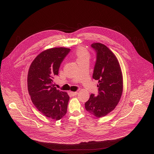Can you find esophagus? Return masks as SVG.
<instances>
[{"instance_id":"1","label":"esophagus","mask_w":154,"mask_h":154,"mask_svg":"<svg viewBox=\"0 0 154 154\" xmlns=\"http://www.w3.org/2000/svg\"><path fill=\"white\" fill-rule=\"evenodd\" d=\"M70 93H71V94L72 96H76V95L78 94V92H77V91H75V92L71 91Z\"/></svg>"}]
</instances>
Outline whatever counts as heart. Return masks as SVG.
Instances as JSON below:
<instances>
[{
	"mask_svg": "<svg viewBox=\"0 0 154 154\" xmlns=\"http://www.w3.org/2000/svg\"><path fill=\"white\" fill-rule=\"evenodd\" d=\"M77 63L85 60H89L90 54L86 49L83 47H79L75 52Z\"/></svg>",
	"mask_w": 154,
	"mask_h": 154,
	"instance_id": "1",
	"label": "heart"
}]
</instances>
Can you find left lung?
<instances>
[{
	"label": "left lung",
	"instance_id": "8db88e82",
	"mask_svg": "<svg viewBox=\"0 0 154 154\" xmlns=\"http://www.w3.org/2000/svg\"><path fill=\"white\" fill-rule=\"evenodd\" d=\"M96 52L93 78L97 80L98 95L91 94L85 103L86 110L97 118L106 116L115 108L123 90L122 74L118 60L105 45L99 42L91 45Z\"/></svg>",
	"mask_w": 154,
	"mask_h": 154
}]
</instances>
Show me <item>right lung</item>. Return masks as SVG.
<instances>
[{"instance_id":"right-lung-1","label":"right lung","mask_w":154,"mask_h":154,"mask_svg":"<svg viewBox=\"0 0 154 154\" xmlns=\"http://www.w3.org/2000/svg\"><path fill=\"white\" fill-rule=\"evenodd\" d=\"M70 51L55 48L42 52L32 61L28 72V91L33 103L43 115L56 121L66 113L69 96L57 90L54 79Z\"/></svg>"}]
</instances>
